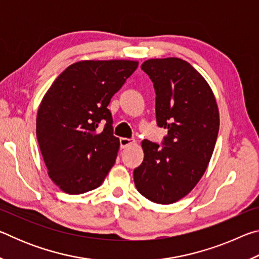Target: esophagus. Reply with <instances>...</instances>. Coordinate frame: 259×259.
Listing matches in <instances>:
<instances>
[{"label": "esophagus", "mask_w": 259, "mask_h": 259, "mask_svg": "<svg viewBox=\"0 0 259 259\" xmlns=\"http://www.w3.org/2000/svg\"><path fill=\"white\" fill-rule=\"evenodd\" d=\"M135 140L133 139H128V138H120V146L121 148H125L126 146L131 145V144H134Z\"/></svg>", "instance_id": "34e87169"}]
</instances>
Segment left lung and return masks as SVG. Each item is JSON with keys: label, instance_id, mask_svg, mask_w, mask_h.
Here are the masks:
<instances>
[{"label": "left lung", "instance_id": "1", "mask_svg": "<svg viewBox=\"0 0 259 259\" xmlns=\"http://www.w3.org/2000/svg\"><path fill=\"white\" fill-rule=\"evenodd\" d=\"M154 84L156 123L168 129L163 146L144 139L136 188L152 202L170 204L187 195L208 168L219 130L216 98L204 77L176 57L144 61Z\"/></svg>", "mask_w": 259, "mask_h": 259}]
</instances>
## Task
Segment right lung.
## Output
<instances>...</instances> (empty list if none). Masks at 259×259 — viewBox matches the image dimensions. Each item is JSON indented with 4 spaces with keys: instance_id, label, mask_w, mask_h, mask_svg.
Listing matches in <instances>:
<instances>
[{
    "instance_id": "add662e5",
    "label": "right lung",
    "mask_w": 259,
    "mask_h": 259,
    "mask_svg": "<svg viewBox=\"0 0 259 259\" xmlns=\"http://www.w3.org/2000/svg\"><path fill=\"white\" fill-rule=\"evenodd\" d=\"M138 67L135 60H82L52 83L37 111L36 137L48 175L67 194L99 187L115 163L111 98ZM105 123L102 132L98 128Z\"/></svg>"
}]
</instances>
